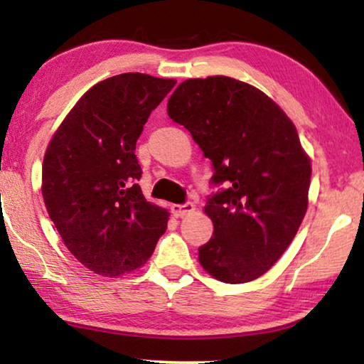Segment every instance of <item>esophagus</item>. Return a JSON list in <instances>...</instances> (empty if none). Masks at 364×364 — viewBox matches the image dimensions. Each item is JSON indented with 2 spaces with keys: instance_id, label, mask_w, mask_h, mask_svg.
Wrapping results in <instances>:
<instances>
[{
  "instance_id": "esophagus-1",
  "label": "esophagus",
  "mask_w": 364,
  "mask_h": 364,
  "mask_svg": "<svg viewBox=\"0 0 364 364\" xmlns=\"http://www.w3.org/2000/svg\"><path fill=\"white\" fill-rule=\"evenodd\" d=\"M194 211V204L193 203H184V204H173L171 206V213H173V216H176V218H183V216H186V214H189V213H193Z\"/></svg>"
}]
</instances>
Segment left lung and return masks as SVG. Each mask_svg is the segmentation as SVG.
Segmentation results:
<instances>
[{"label": "left lung", "instance_id": "1", "mask_svg": "<svg viewBox=\"0 0 364 364\" xmlns=\"http://www.w3.org/2000/svg\"><path fill=\"white\" fill-rule=\"evenodd\" d=\"M168 115L213 163L204 211L213 237L199 264L214 279L244 284L267 272L306 213L311 166L299 133L264 92L226 75L181 82Z\"/></svg>", "mask_w": 364, "mask_h": 364}]
</instances>
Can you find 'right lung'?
Listing matches in <instances>:
<instances>
[{"label": "right lung", "mask_w": 364, "mask_h": 364, "mask_svg": "<svg viewBox=\"0 0 364 364\" xmlns=\"http://www.w3.org/2000/svg\"><path fill=\"white\" fill-rule=\"evenodd\" d=\"M176 80L127 73L82 95L54 133L43 163V198L70 254L117 277L146 262L168 213L143 198L135 148L151 110Z\"/></svg>", "instance_id": "right-lung-1"}]
</instances>
